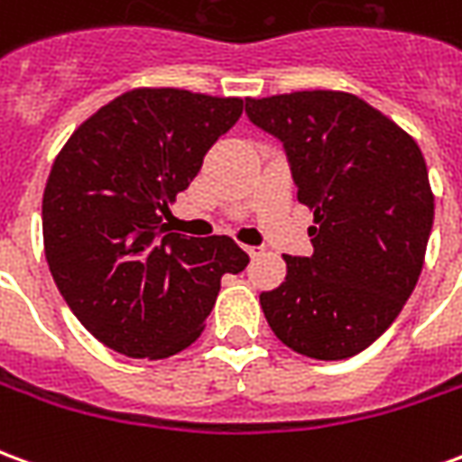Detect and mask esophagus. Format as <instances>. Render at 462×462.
I'll return each instance as SVG.
<instances>
[{"mask_svg":"<svg viewBox=\"0 0 462 462\" xmlns=\"http://www.w3.org/2000/svg\"><path fill=\"white\" fill-rule=\"evenodd\" d=\"M242 250L247 252L250 257H257V254H262V252H264V247H262V245H242Z\"/></svg>","mask_w":462,"mask_h":462,"instance_id":"obj_1","label":"esophagus"}]
</instances>
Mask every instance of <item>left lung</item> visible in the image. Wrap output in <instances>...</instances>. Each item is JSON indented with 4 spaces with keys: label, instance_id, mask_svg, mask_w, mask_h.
I'll list each match as a JSON object with an SVG mask.
<instances>
[{
    "label": "left lung",
    "instance_id": "8db88e82",
    "mask_svg": "<svg viewBox=\"0 0 462 462\" xmlns=\"http://www.w3.org/2000/svg\"><path fill=\"white\" fill-rule=\"evenodd\" d=\"M250 121L282 141L297 198L314 212L311 257L262 291L282 344L319 361L356 356L393 324L416 287L433 227L418 143L344 91L247 98Z\"/></svg>",
    "mask_w": 462,
    "mask_h": 462
}]
</instances>
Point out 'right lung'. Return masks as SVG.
Wrapping results in <instances>:
<instances>
[{
	"instance_id": "add662e5",
	"label": "right lung",
	"mask_w": 462,
	"mask_h": 462,
	"mask_svg": "<svg viewBox=\"0 0 462 462\" xmlns=\"http://www.w3.org/2000/svg\"><path fill=\"white\" fill-rule=\"evenodd\" d=\"M242 116V98L135 88L98 108L56 155L42 202L49 270L76 319L133 358L200 337L220 277L247 267L225 235L165 232L162 212Z\"/></svg>"
}]
</instances>
